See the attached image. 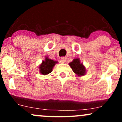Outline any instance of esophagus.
I'll list each match as a JSON object with an SVG mask.
<instances>
[{
  "instance_id": "obj_1",
  "label": "esophagus",
  "mask_w": 122,
  "mask_h": 122,
  "mask_svg": "<svg viewBox=\"0 0 122 122\" xmlns=\"http://www.w3.org/2000/svg\"><path fill=\"white\" fill-rule=\"evenodd\" d=\"M60 60H61V62L65 63L66 62V58H65V57H61Z\"/></svg>"
}]
</instances>
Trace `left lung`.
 I'll list each match as a JSON object with an SVG mask.
<instances>
[{
  "label": "left lung",
  "instance_id": "8db88e82",
  "mask_svg": "<svg viewBox=\"0 0 122 122\" xmlns=\"http://www.w3.org/2000/svg\"><path fill=\"white\" fill-rule=\"evenodd\" d=\"M70 66L71 67L73 71L78 76H83L85 73V69L82 64L80 62L78 58L73 60L72 62L69 63Z\"/></svg>",
  "mask_w": 122,
  "mask_h": 122
}]
</instances>
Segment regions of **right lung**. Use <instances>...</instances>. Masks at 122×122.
<instances>
[{
    "label": "right lung",
    "mask_w": 122,
    "mask_h": 122,
    "mask_svg": "<svg viewBox=\"0 0 122 122\" xmlns=\"http://www.w3.org/2000/svg\"><path fill=\"white\" fill-rule=\"evenodd\" d=\"M56 61L46 58L45 61H43L40 66V72L42 75H47L52 72L53 66L55 65Z\"/></svg>",
    "instance_id": "right-lung-1"
}]
</instances>
